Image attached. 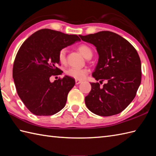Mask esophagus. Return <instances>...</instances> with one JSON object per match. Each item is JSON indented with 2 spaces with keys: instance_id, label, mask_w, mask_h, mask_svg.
<instances>
[{
  "instance_id": "obj_1",
  "label": "esophagus",
  "mask_w": 156,
  "mask_h": 156,
  "mask_svg": "<svg viewBox=\"0 0 156 156\" xmlns=\"http://www.w3.org/2000/svg\"><path fill=\"white\" fill-rule=\"evenodd\" d=\"M81 82H82L81 81L77 80V79H76V80H75V83H76V85H79V84H80Z\"/></svg>"
}]
</instances>
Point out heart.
Listing matches in <instances>:
<instances>
[{"label": "heart", "instance_id": "obj_1", "mask_svg": "<svg viewBox=\"0 0 156 156\" xmlns=\"http://www.w3.org/2000/svg\"><path fill=\"white\" fill-rule=\"evenodd\" d=\"M78 50L82 54L83 56L86 58H91L93 55L92 49L87 44H82L78 47ZM66 53L67 51L65 49H62L58 52V58L61 63L65 64L66 63ZM89 70L87 68H74L71 67L67 69L65 71V73L67 76H69L72 78H74L77 80H83L84 79L86 76L87 75Z\"/></svg>", "mask_w": 156, "mask_h": 156}]
</instances>
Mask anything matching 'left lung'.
Instances as JSON below:
<instances>
[{"label":"left lung","instance_id":"1","mask_svg":"<svg viewBox=\"0 0 156 156\" xmlns=\"http://www.w3.org/2000/svg\"><path fill=\"white\" fill-rule=\"evenodd\" d=\"M81 39L96 47L98 63L92 76L99 83H91L85 97L87 108L101 116L121 113L133 101L141 84V65L137 51L129 42L111 31H100Z\"/></svg>","mask_w":156,"mask_h":156}]
</instances>
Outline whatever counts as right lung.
Segmentation results:
<instances>
[{
  "label": "right lung",
  "instance_id": "right-lung-1",
  "mask_svg": "<svg viewBox=\"0 0 156 156\" xmlns=\"http://www.w3.org/2000/svg\"><path fill=\"white\" fill-rule=\"evenodd\" d=\"M80 41L76 34L44 29L33 33L20 47L12 77L19 98L31 113L52 115L65 107L75 84L74 79L65 75L51 83L50 77L63 73L56 67L59 51Z\"/></svg>",
  "mask_w": 156,
  "mask_h": 156
}]
</instances>
